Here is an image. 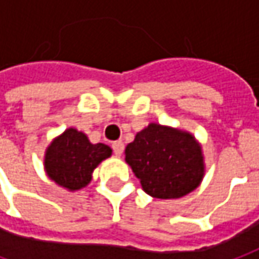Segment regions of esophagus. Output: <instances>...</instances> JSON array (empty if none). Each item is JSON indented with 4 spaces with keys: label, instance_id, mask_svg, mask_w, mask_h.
Instances as JSON below:
<instances>
[{
    "label": "esophagus",
    "instance_id": "34e87169",
    "mask_svg": "<svg viewBox=\"0 0 259 259\" xmlns=\"http://www.w3.org/2000/svg\"><path fill=\"white\" fill-rule=\"evenodd\" d=\"M112 147L116 156H121V153H123V150H124V145H123V142H114Z\"/></svg>",
    "mask_w": 259,
    "mask_h": 259
}]
</instances>
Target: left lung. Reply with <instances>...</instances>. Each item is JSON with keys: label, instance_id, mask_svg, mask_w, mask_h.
<instances>
[{"label": "left lung", "instance_id": "obj_1", "mask_svg": "<svg viewBox=\"0 0 259 259\" xmlns=\"http://www.w3.org/2000/svg\"><path fill=\"white\" fill-rule=\"evenodd\" d=\"M124 160L142 189L157 199H178L195 191L205 176L201 143L191 132L149 123L126 146Z\"/></svg>", "mask_w": 259, "mask_h": 259}]
</instances>
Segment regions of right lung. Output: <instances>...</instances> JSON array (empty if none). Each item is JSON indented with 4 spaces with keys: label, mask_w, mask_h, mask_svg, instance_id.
<instances>
[{
    "label": "right lung",
    "mask_w": 259,
    "mask_h": 259,
    "mask_svg": "<svg viewBox=\"0 0 259 259\" xmlns=\"http://www.w3.org/2000/svg\"><path fill=\"white\" fill-rule=\"evenodd\" d=\"M104 143H92L87 135L68 127L49 143L44 152V170L53 182L76 192L92 182L94 169L112 156Z\"/></svg>",
    "instance_id": "add662e5"
}]
</instances>
